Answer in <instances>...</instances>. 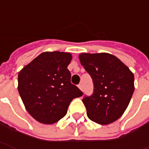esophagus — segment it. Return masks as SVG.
<instances>
[{
    "label": "esophagus",
    "instance_id": "1",
    "mask_svg": "<svg viewBox=\"0 0 149 149\" xmlns=\"http://www.w3.org/2000/svg\"><path fill=\"white\" fill-rule=\"evenodd\" d=\"M78 87H79V89H80L81 91H83V85H82V84H79L78 85Z\"/></svg>",
    "mask_w": 149,
    "mask_h": 149
}]
</instances>
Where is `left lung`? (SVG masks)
Returning a JSON list of instances; mask_svg holds the SVG:
<instances>
[{
    "instance_id": "1",
    "label": "left lung",
    "mask_w": 149,
    "mask_h": 149,
    "mask_svg": "<svg viewBox=\"0 0 149 149\" xmlns=\"http://www.w3.org/2000/svg\"><path fill=\"white\" fill-rule=\"evenodd\" d=\"M79 58L94 82L93 95L83 99L88 117L103 125L116 121L128 108L134 94L133 72L109 53H82Z\"/></svg>"
}]
</instances>
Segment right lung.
Returning a JSON list of instances; mask_svg holds the SVG:
<instances>
[{"label": "right lung", "mask_w": 149, "mask_h": 149, "mask_svg": "<svg viewBox=\"0 0 149 149\" xmlns=\"http://www.w3.org/2000/svg\"><path fill=\"white\" fill-rule=\"evenodd\" d=\"M70 53L43 52L18 74V91L27 112L44 124L58 122L83 93L70 83Z\"/></svg>", "instance_id": "1"}]
</instances>
